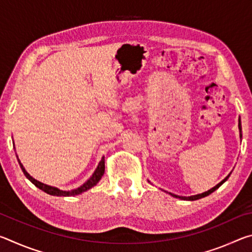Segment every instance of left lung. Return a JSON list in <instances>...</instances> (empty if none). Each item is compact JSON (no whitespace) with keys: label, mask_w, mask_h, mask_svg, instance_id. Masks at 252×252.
<instances>
[{"label":"left lung","mask_w":252,"mask_h":252,"mask_svg":"<svg viewBox=\"0 0 252 252\" xmlns=\"http://www.w3.org/2000/svg\"><path fill=\"white\" fill-rule=\"evenodd\" d=\"M239 132H240V138H242V134H241V121H240V119H239ZM230 177V173L228 174L227 177H225L222 181H221L220 183H218V185H217L216 187H213L212 189H210V190H208V191H206V192H203V193H200V194H195V195H190V197H180V195H177V194H173V193H170L172 195V197H176V198H179V199H182V200H190V201H193V200H198V199H201V198H204V197H207V195H209V194H211L213 191H216L217 189H218V188L221 186V185H223V183L228 180V178Z\"/></svg>","instance_id":"left-lung-1"}]
</instances>
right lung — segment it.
<instances>
[{
  "label": "right lung",
  "mask_w": 252,
  "mask_h": 252,
  "mask_svg": "<svg viewBox=\"0 0 252 252\" xmlns=\"http://www.w3.org/2000/svg\"><path fill=\"white\" fill-rule=\"evenodd\" d=\"M18 161L20 163V167L21 169H22V171L24 173V176L27 177L30 181H31L34 186L39 188V189H41L42 191H44V192H46L48 194H51V195H58V197H72V195H78V194H81L82 192H85V191L91 189L92 187H94L97 182H99L101 180L102 176L104 174V157H102L101 161L99 162V164H97V167L95 169L94 173L92 174L91 178L89 179V180L83 183L82 186L76 188V189H73V190H70V191H64V190H60L58 189V188L55 187H51V186H48V185H44V183H42L40 181L35 180V179L32 178L30 174L27 172V170L24 169L23 164L21 163L19 158H18Z\"/></svg>",
  "instance_id": "right-lung-1"
}]
</instances>
